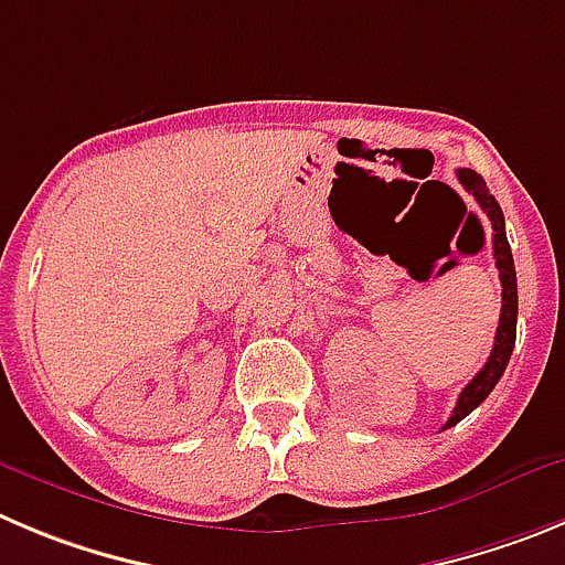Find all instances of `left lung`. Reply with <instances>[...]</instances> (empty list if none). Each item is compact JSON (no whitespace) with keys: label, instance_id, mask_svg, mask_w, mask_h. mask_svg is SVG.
Here are the masks:
<instances>
[{"label":"left lung","instance_id":"1","mask_svg":"<svg viewBox=\"0 0 565 565\" xmlns=\"http://www.w3.org/2000/svg\"><path fill=\"white\" fill-rule=\"evenodd\" d=\"M457 178L466 186L468 194H473V200L479 203V209L488 214L490 225H493V258H497L499 267V281H502V318H499L497 340H493V351H490L488 362L482 365V371L471 379V382L462 387L460 398H457V407L451 413V418L446 420L443 429L460 424L468 413L479 407L490 395V390L497 387V382L502 379L504 367H508L510 354H513L515 345V320H519V287H515V265L513 253H510L508 234H504V214L499 209L497 198L488 192L482 175H477L473 170H457Z\"/></svg>","mask_w":565,"mask_h":565}]
</instances>
